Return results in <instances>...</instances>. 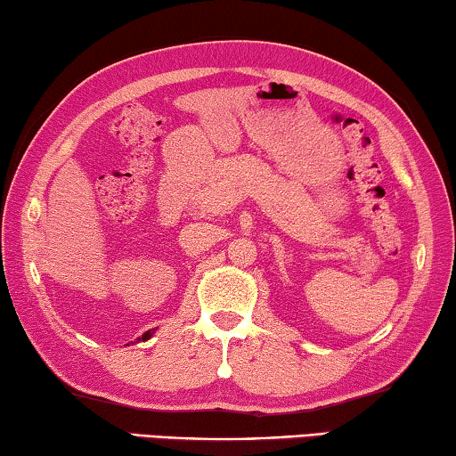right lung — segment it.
Returning a JSON list of instances; mask_svg holds the SVG:
<instances>
[{
  "instance_id": "right-lung-1",
  "label": "right lung",
  "mask_w": 456,
  "mask_h": 456,
  "mask_svg": "<svg viewBox=\"0 0 456 456\" xmlns=\"http://www.w3.org/2000/svg\"><path fill=\"white\" fill-rule=\"evenodd\" d=\"M154 332H156V329H154V330H148V332H146V334H143V337H142V340H148V338H150V337H151V334H154ZM138 340H140V338H138Z\"/></svg>"
}]
</instances>
